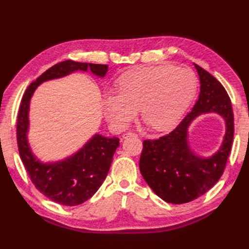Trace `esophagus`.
I'll use <instances>...</instances> for the list:
<instances>
[{
  "label": "esophagus",
  "instance_id": "esophagus-1",
  "mask_svg": "<svg viewBox=\"0 0 249 249\" xmlns=\"http://www.w3.org/2000/svg\"><path fill=\"white\" fill-rule=\"evenodd\" d=\"M137 136H138V135L135 134V133H130V131H129V133H126V134L123 135V138L126 139V138H128V137H137Z\"/></svg>",
  "mask_w": 249,
  "mask_h": 249
}]
</instances>
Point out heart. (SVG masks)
<instances>
[{"label":"heart","instance_id":"b5f03b06","mask_svg":"<svg viewBox=\"0 0 249 249\" xmlns=\"http://www.w3.org/2000/svg\"><path fill=\"white\" fill-rule=\"evenodd\" d=\"M120 91L104 94L103 106L108 121L125 128L139 107L152 129L169 130L183 118L197 92V80L186 68L173 65L142 67L118 80Z\"/></svg>","mask_w":249,"mask_h":249}]
</instances>
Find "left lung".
<instances>
[{
  "label": "left lung",
  "instance_id": "8db88e82",
  "mask_svg": "<svg viewBox=\"0 0 249 249\" xmlns=\"http://www.w3.org/2000/svg\"><path fill=\"white\" fill-rule=\"evenodd\" d=\"M200 79V94L193 110L176 129L156 140H144L139 168L147 185L168 203L182 204L199 198L223 176L228 160L234 123L231 100L221 83L194 64ZM215 112L226 122V133L220 150L210 158L194 154L188 144V127L203 113Z\"/></svg>",
  "mask_w": 249,
  "mask_h": 249
}]
</instances>
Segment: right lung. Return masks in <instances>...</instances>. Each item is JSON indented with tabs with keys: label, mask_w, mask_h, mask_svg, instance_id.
<instances>
[{
	"label": "right lung",
	"mask_w": 249,
	"mask_h": 249,
	"mask_svg": "<svg viewBox=\"0 0 249 249\" xmlns=\"http://www.w3.org/2000/svg\"><path fill=\"white\" fill-rule=\"evenodd\" d=\"M77 71H89L95 76L103 78L108 71V65L67 60L50 67L26 89L17 121L19 154L32 183L47 198L67 206L86 202L97 192L107 177L114 152L120 145V139L116 137L107 138L96 134L75 154L63 160L41 162L32 152L26 135L30 100L35 89L40 83L65 77Z\"/></svg>",
	"instance_id": "right-lung-1"
}]
</instances>
